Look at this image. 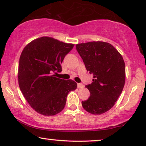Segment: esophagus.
Wrapping results in <instances>:
<instances>
[{
	"instance_id": "obj_1",
	"label": "esophagus",
	"mask_w": 146,
	"mask_h": 146,
	"mask_svg": "<svg viewBox=\"0 0 146 146\" xmlns=\"http://www.w3.org/2000/svg\"><path fill=\"white\" fill-rule=\"evenodd\" d=\"M77 87L79 88V89H81V88L84 87V85L82 83H78L77 84Z\"/></svg>"
}]
</instances>
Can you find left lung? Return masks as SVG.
Here are the masks:
<instances>
[{
  "mask_svg": "<svg viewBox=\"0 0 146 146\" xmlns=\"http://www.w3.org/2000/svg\"><path fill=\"white\" fill-rule=\"evenodd\" d=\"M76 49L93 76L92 83L86 85L91 95L82 101V106L91 114H103L112 108L122 93L126 79L124 59L107 42L82 43L76 45Z\"/></svg>",
  "mask_w": 146,
  "mask_h": 146,
  "instance_id": "left-lung-1",
  "label": "left lung"
}]
</instances>
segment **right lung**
<instances>
[{
  "instance_id": "1",
  "label": "right lung",
  "mask_w": 146,
  "mask_h": 146,
  "mask_svg": "<svg viewBox=\"0 0 146 146\" xmlns=\"http://www.w3.org/2000/svg\"><path fill=\"white\" fill-rule=\"evenodd\" d=\"M73 46L44 36L32 41L22 52L18 84L24 98L38 113L48 116L59 113L65 107L67 94L77 89L73 80L59 79L53 74L62 71L61 63Z\"/></svg>"
}]
</instances>
